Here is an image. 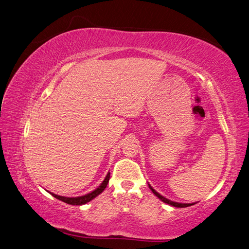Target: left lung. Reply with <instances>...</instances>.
<instances>
[{
    "mask_svg": "<svg viewBox=\"0 0 249 249\" xmlns=\"http://www.w3.org/2000/svg\"><path fill=\"white\" fill-rule=\"evenodd\" d=\"M149 188H150V190L152 191V193L156 196V197H159L160 199L162 201V202H165V203H168V204H170V205H173V207H175V208H187V207H190V205H193L194 203H179V202H174V201H171V200H169V199H167V198H165L164 196H161L160 194H159L158 192H156L150 184H149Z\"/></svg>",
    "mask_w": 249,
    "mask_h": 249,
    "instance_id": "1",
    "label": "left lung"
}]
</instances>
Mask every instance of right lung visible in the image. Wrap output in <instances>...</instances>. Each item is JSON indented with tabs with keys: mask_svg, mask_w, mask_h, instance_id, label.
Instances as JSON below:
<instances>
[{
	"mask_svg": "<svg viewBox=\"0 0 249 249\" xmlns=\"http://www.w3.org/2000/svg\"><path fill=\"white\" fill-rule=\"evenodd\" d=\"M109 177H110V173L108 172L107 175L105 176L104 180L102 181V183L99 186L96 190H94L93 192H90V193L87 194V195H83V196H79V197H65V196H59V195H56L54 193H51V192H49L50 194L52 196H54L55 198H57V199L66 202L68 204H72V205H82L89 202L90 200H93L95 197H97L99 194H101L102 192L104 191V189L107 186V183L109 181Z\"/></svg>",
	"mask_w": 249,
	"mask_h": 249,
	"instance_id": "obj_1",
	"label": "right lung"
}]
</instances>
